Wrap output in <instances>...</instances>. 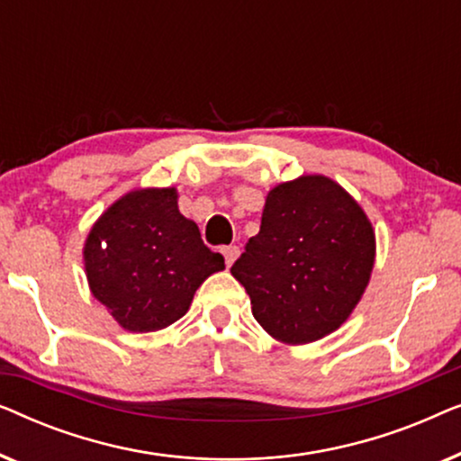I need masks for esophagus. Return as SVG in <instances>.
<instances>
[{"instance_id": "esophagus-1", "label": "esophagus", "mask_w": 461, "mask_h": 461, "mask_svg": "<svg viewBox=\"0 0 461 461\" xmlns=\"http://www.w3.org/2000/svg\"><path fill=\"white\" fill-rule=\"evenodd\" d=\"M222 254H224L226 267H232V264H235V260L239 258V248H237V245H229V248L222 249Z\"/></svg>"}]
</instances>
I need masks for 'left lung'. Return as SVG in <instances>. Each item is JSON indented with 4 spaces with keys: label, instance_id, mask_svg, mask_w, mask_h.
Here are the masks:
<instances>
[{
    "label": "left lung",
    "instance_id": "obj_1",
    "mask_svg": "<svg viewBox=\"0 0 461 461\" xmlns=\"http://www.w3.org/2000/svg\"><path fill=\"white\" fill-rule=\"evenodd\" d=\"M375 230L352 194L323 174L270 188L260 232L230 273L276 342L302 346L339 330L369 285Z\"/></svg>",
    "mask_w": 461,
    "mask_h": 461
}]
</instances>
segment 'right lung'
Instances as JSON below:
<instances>
[{
	"mask_svg": "<svg viewBox=\"0 0 461 461\" xmlns=\"http://www.w3.org/2000/svg\"><path fill=\"white\" fill-rule=\"evenodd\" d=\"M94 298L131 333L166 330L185 317L224 258L201 241L199 226L178 210V191L134 188L111 203L84 243Z\"/></svg>",
	"mask_w": 461,
	"mask_h": 461,
	"instance_id": "add662e5",
	"label": "right lung"
}]
</instances>
